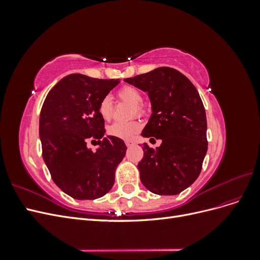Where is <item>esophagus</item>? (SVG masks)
<instances>
[{
  "label": "esophagus",
  "instance_id": "esophagus-1",
  "mask_svg": "<svg viewBox=\"0 0 260 260\" xmlns=\"http://www.w3.org/2000/svg\"><path fill=\"white\" fill-rule=\"evenodd\" d=\"M125 145H127V147H131L135 145V142L133 141H125Z\"/></svg>",
  "mask_w": 260,
  "mask_h": 260
}]
</instances>
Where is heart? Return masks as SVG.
Segmentation results:
<instances>
[{
	"label": "heart",
	"instance_id": "b5f03b06",
	"mask_svg": "<svg viewBox=\"0 0 260 260\" xmlns=\"http://www.w3.org/2000/svg\"><path fill=\"white\" fill-rule=\"evenodd\" d=\"M118 96L135 105V111H137L138 114L143 113V108L140 105L142 103V95H141L138 89L133 88V86H123V88L118 91ZM99 112L104 120L111 119L113 116V100L111 96L106 95L102 99L99 104ZM140 129L141 123L137 120L117 121L109 125L107 132L112 137L122 140H129L133 138V136L138 133Z\"/></svg>",
	"mask_w": 260,
	"mask_h": 260
}]
</instances>
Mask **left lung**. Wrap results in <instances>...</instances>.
Here are the masks:
<instances>
[{
	"label": "left lung",
	"mask_w": 260,
	"mask_h": 260,
	"mask_svg": "<svg viewBox=\"0 0 260 260\" xmlns=\"http://www.w3.org/2000/svg\"><path fill=\"white\" fill-rule=\"evenodd\" d=\"M123 81L146 92L151 101L152 115L141 136L161 140L156 148L143 144L144 156L138 165L141 182L155 194H179L198 179L207 153V120L200 94L170 67Z\"/></svg>",
	"instance_id": "1"
}]
</instances>
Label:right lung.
Listing matches in <instances>:
<instances>
[{
	"instance_id": "obj_1",
	"label": "right lung",
	"mask_w": 260,
	"mask_h": 260,
	"mask_svg": "<svg viewBox=\"0 0 260 260\" xmlns=\"http://www.w3.org/2000/svg\"><path fill=\"white\" fill-rule=\"evenodd\" d=\"M118 83L73 74L44 100L39 123L43 159L55 184L76 200H95L111 191L127 151L121 139L104 137L99 112L102 99ZM89 139L99 143L96 151L86 146Z\"/></svg>"
}]
</instances>
